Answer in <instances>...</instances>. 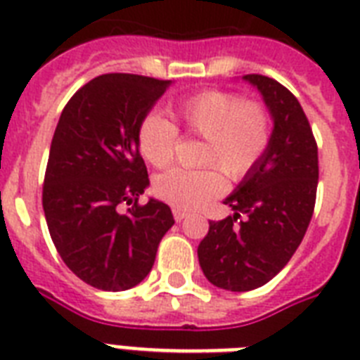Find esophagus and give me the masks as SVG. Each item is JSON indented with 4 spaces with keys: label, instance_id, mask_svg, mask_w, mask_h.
Segmentation results:
<instances>
[{
    "label": "esophagus",
    "instance_id": "34e87169",
    "mask_svg": "<svg viewBox=\"0 0 360 360\" xmlns=\"http://www.w3.org/2000/svg\"><path fill=\"white\" fill-rule=\"evenodd\" d=\"M186 217H188V213H186V211H183V209H174L175 222H181V220H185Z\"/></svg>",
    "mask_w": 360,
    "mask_h": 360
}]
</instances>
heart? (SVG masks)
Listing matches in <instances>:
<instances>
[{"mask_svg": "<svg viewBox=\"0 0 360 360\" xmlns=\"http://www.w3.org/2000/svg\"><path fill=\"white\" fill-rule=\"evenodd\" d=\"M177 127L186 136L203 140L198 169H169L158 175L153 191L158 200L175 209H196L226 191L228 179L239 183L254 172L271 146V114L257 101L239 93L211 91L185 98L172 110ZM160 115L151 114L140 123L138 149L155 168L174 162L179 130Z\"/></svg>", "mask_w": 360, "mask_h": 360, "instance_id": "heart-1", "label": "heart"}]
</instances>
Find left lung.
Listing matches in <instances>:
<instances>
[{
  "label": "left lung",
  "instance_id": "left-lung-1",
  "mask_svg": "<svg viewBox=\"0 0 360 360\" xmlns=\"http://www.w3.org/2000/svg\"><path fill=\"white\" fill-rule=\"evenodd\" d=\"M274 120L265 157L226 198L233 217L209 222L198 246L205 278L228 291H250L285 267L307 233L318 191V143L293 93L273 78L246 75Z\"/></svg>",
  "mask_w": 360,
  "mask_h": 360
}]
</instances>
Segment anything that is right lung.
<instances>
[{"label": "right lung", "instance_id": "obj_1", "mask_svg": "<svg viewBox=\"0 0 360 360\" xmlns=\"http://www.w3.org/2000/svg\"><path fill=\"white\" fill-rule=\"evenodd\" d=\"M169 80L112 72L70 97L53 132L42 209L65 265L103 291L134 288L151 271L172 209L140 196L149 185L138 129ZM121 205L129 209L121 214Z\"/></svg>", "mask_w": 360, "mask_h": 360}]
</instances>
